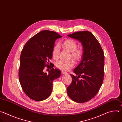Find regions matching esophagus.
<instances>
[{
  "instance_id": "1",
  "label": "esophagus",
  "mask_w": 122,
  "mask_h": 122,
  "mask_svg": "<svg viewBox=\"0 0 122 122\" xmlns=\"http://www.w3.org/2000/svg\"><path fill=\"white\" fill-rule=\"evenodd\" d=\"M61 74L64 75V74H67L68 73L67 72H66V71H61Z\"/></svg>"
}]
</instances>
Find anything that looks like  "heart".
<instances>
[{
	"instance_id": "heart-1",
	"label": "heart",
	"mask_w": 122,
	"mask_h": 122,
	"mask_svg": "<svg viewBox=\"0 0 122 122\" xmlns=\"http://www.w3.org/2000/svg\"><path fill=\"white\" fill-rule=\"evenodd\" d=\"M62 46L71 52V58L76 61L81 59L83 55L82 50L80 48H77L76 42L74 40L68 39L65 40L61 44ZM60 47L59 45H56L53 48L52 55L53 58L57 60L59 58ZM75 65V61L73 60L64 61L60 60L56 63V67L62 71H69Z\"/></svg>"
}]
</instances>
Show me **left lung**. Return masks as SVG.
I'll list each match as a JSON object with an SVG mask.
<instances>
[{
    "mask_svg": "<svg viewBox=\"0 0 122 122\" xmlns=\"http://www.w3.org/2000/svg\"><path fill=\"white\" fill-rule=\"evenodd\" d=\"M68 36L82 43L84 52L80 63L74 70L77 76L70 75L72 82L67 88V94L73 101L86 102L97 95L102 84L104 53L100 43L90 32H76ZM80 77L81 80L78 79Z\"/></svg>",
    "mask_w": 122,
    "mask_h": 122,
    "instance_id": "left-lung-1",
    "label": "left lung"
}]
</instances>
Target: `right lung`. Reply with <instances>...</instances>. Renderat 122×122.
<instances>
[{
  "mask_svg": "<svg viewBox=\"0 0 122 122\" xmlns=\"http://www.w3.org/2000/svg\"><path fill=\"white\" fill-rule=\"evenodd\" d=\"M57 33L44 30L30 38L21 52L19 78L22 90L31 99L42 101L52 92V82L61 76V71L50 63L56 39L61 37ZM51 69L49 74L43 72L46 66Z\"/></svg>",
  "mask_w": 122,
  "mask_h": 122,
  "instance_id": "1",
  "label": "right lung"
}]
</instances>
